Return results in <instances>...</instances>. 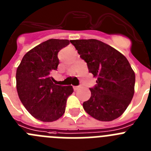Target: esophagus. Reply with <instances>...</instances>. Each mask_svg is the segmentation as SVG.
<instances>
[{
	"instance_id": "obj_1",
	"label": "esophagus",
	"mask_w": 151,
	"mask_h": 151,
	"mask_svg": "<svg viewBox=\"0 0 151 151\" xmlns=\"http://www.w3.org/2000/svg\"><path fill=\"white\" fill-rule=\"evenodd\" d=\"M81 88V85H78V86H73V89H74V91H77V90H78Z\"/></svg>"
}]
</instances>
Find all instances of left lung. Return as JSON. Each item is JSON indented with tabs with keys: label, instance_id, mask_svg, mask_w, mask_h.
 <instances>
[{
	"label": "left lung",
	"instance_id": "1",
	"mask_svg": "<svg viewBox=\"0 0 151 151\" xmlns=\"http://www.w3.org/2000/svg\"><path fill=\"white\" fill-rule=\"evenodd\" d=\"M70 42L96 77V85L90 88L91 96L84 102L88 114L101 121L119 117L134 95L135 76L129 61L121 52L101 41L76 40Z\"/></svg>",
	"mask_w": 151,
	"mask_h": 151
}]
</instances>
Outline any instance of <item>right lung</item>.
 I'll return each mask as SVG.
<instances>
[{"mask_svg":"<svg viewBox=\"0 0 151 151\" xmlns=\"http://www.w3.org/2000/svg\"><path fill=\"white\" fill-rule=\"evenodd\" d=\"M68 40L51 39L24 55L16 70V88L27 111L37 120L52 122L65 112L66 100L73 92L71 85L53 83L51 76L59 64L58 54L68 45Z\"/></svg>","mask_w":151,"mask_h":151,"instance_id":"add662e5","label":"right lung"}]
</instances>
